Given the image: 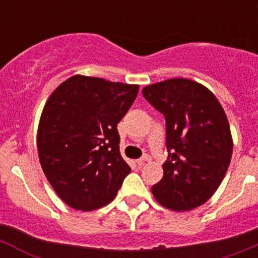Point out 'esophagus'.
<instances>
[{
    "label": "esophagus",
    "mask_w": 258,
    "mask_h": 258,
    "mask_svg": "<svg viewBox=\"0 0 258 258\" xmlns=\"http://www.w3.org/2000/svg\"><path fill=\"white\" fill-rule=\"evenodd\" d=\"M150 160H151V157H150L149 155H146V156L138 159V160H137V163H138V165H140V166H142V165H145L146 163H149Z\"/></svg>",
    "instance_id": "obj_1"
}]
</instances>
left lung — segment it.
Returning a JSON list of instances; mask_svg holds the SVG:
<instances>
[{"label":"left lung","mask_w":258,"mask_h":258,"mask_svg":"<svg viewBox=\"0 0 258 258\" xmlns=\"http://www.w3.org/2000/svg\"><path fill=\"white\" fill-rule=\"evenodd\" d=\"M143 97L165 116L168 159L151 188L160 206L190 211L211 199L231 161L232 137L216 95L192 80L169 79L143 88Z\"/></svg>","instance_id":"obj_1"}]
</instances>
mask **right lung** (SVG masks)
<instances>
[{
	"label": "right lung",
	"mask_w": 258,
	"mask_h": 258,
	"mask_svg": "<svg viewBox=\"0 0 258 258\" xmlns=\"http://www.w3.org/2000/svg\"><path fill=\"white\" fill-rule=\"evenodd\" d=\"M138 90L140 85L75 75L47 98L37 129L38 159L71 208L107 206L131 173L120 155L117 124Z\"/></svg>",
	"instance_id": "obj_1"
}]
</instances>
